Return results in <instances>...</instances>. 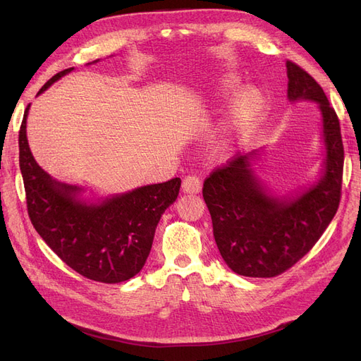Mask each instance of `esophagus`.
Instances as JSON below:
<instances>
[{
    "label": "esophagus",
    "mask_w": 361,
    "mask_h": 361,
    "mask_svg": "<svg viewBox=\"0 0 361 361\" xmlns=\"http://www.w3.org/2000/svg\"><path fill=\"white\" fill-rule=\"evenodd\" d=\"M182 191L185 194H197L202 191V180L197 176H187L182 180Z\"/></svg>",
    "instance_id": "esophagus-1"
}]
</instances>
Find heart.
<instances>
[{
	"label": "heart",
	"instance_id": "1",
	"mask_svg": "<svg viewBox=\"0 0 361 361\" xmlns=\"http://www.w3.org/2000/svg\"><path fill=\"white\" fill-rule=\"evenodd\" d=\"M241 89V81L231 72L216 76L207 89L204 102L209 106L226 102L236 96L231 113L214 138L212 150L216 157L227 158L233 155L245 141L257 133L268 116L269 102L267 96L257 89H247L243 92Z\"/></svg>",
	"mask_w": 361,
	"mask_h": 361
}]
</instances>
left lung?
Masks as SVG:
<instances>
[{"label": "left lung", "instance_id": "obj_1", "mask_svg": "<svg viewBox=\"0 0 361 361\" xmlns=\"http://www.w3.org/2000/svg\"><path fill=\"white\" fill-rule=\"evenodd\" d=\"M288 99L313 102L321 114L324 161L318 179L279 194L256 167L265 149L238 157L215 170L203 185L214 238L221 257L245 277H274L307 255L325 232L341 202L343 145L338 118L312 76L288 61Z\"/></svg>", "mask_w": 361, "mask_h": 361}]
</instances>
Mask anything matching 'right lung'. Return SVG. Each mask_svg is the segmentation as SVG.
I'll return each instance as SVG.
<instances>
[{
    "mask_svg": "<svg viewBox=\"0 0 361 361\" xmlns=\"http://www.w3.org/2000/svg\"><path fill=\"white\" fill-rule=\"evenodd\" d=\"M72 71L54 75L37 96ZM28 110L30 105L19 130V167L36 232L66 265L87 279L102 283L133 279L146 264L162 214L178 199L180 179L106 197H85L84 188L59 182L36 162L27 140Z\"/></svg>",
    "mask_w": 361,
    "mask_h": 361,
    "instance_id": "add662e5",
    "label": "right lung"
}]
</instances>
